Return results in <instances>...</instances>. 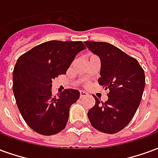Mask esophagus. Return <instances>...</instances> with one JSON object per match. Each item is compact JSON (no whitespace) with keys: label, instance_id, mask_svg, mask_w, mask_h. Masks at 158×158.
I'll return each mask as SVG.
<instances>
[{"label":"esophagus","instance_id":"34e87169","mask_svg":"<svg viewBox=\"0 0 158 158\" xmlns=\"http://www.w3.org/2000/svg\"><path fill=\"white\" fill-rule=\"evenodd\" d=\"M79 94H80V98L85 97V96H86L87 95H88V94H87V92L84 91V90H80V91H79Z\"/></svg>","mask_w":158,"mask_h":158}]
</instances>
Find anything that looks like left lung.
<instances>
[{
    "label": "left lung",
    "instance_id": "left-lung-1",
    "mask_svg": "<svg viewBox=\"0 0 158 158\" xmlns=\"http://www.w3.org/2000/svg\"><path fill=\"white\" fill-rule=\"evenodd\" d=\"M101 59L98 83L109 89L105 103L94 96L96 104L88 112L93 128L115 134L129 124L139 107L146 85L145 73L138 61L106 42H84Z\"/></svg>",
    "mask_w": 158,
    "mask_h": 158
}]
</instances>
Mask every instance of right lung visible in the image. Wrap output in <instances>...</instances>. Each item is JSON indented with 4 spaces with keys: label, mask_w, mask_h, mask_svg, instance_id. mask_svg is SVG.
<instances>
[{
    "label": "right lung",
    "mask_w": 158,
    "mask_h": 158,
    "mask_svg": "<svg viewBox=\"0 0 158 158\" xmlns=\"http://www.w3.org/2000/svg\"><path fill=\"white\" fill-rule=\"evenodd\" d=\"M85 46L81 41L51 40L19 56L13 70L12 89L26 123L43 135L65 128L72 104L79 98L77 89L52 96V80L67 72L76 55Z\"/></svg>",
    "instance_id": "obj_1"
}]
</instances>
